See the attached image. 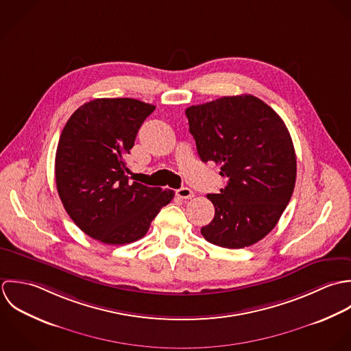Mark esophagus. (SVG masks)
Here are the masks:
<instances>
[{"label":"esophagus","mask_w":351,"mask_h":351,"mask_svg":"<svg viewBox=\"0 0 351 351\" xmlns=\"http://www.w3.org/2000/svg\"><path fill=\"white\" fill-rule=\"evenodd\" d=\"M176 195L179 197V198H182V199H191V198H194V191L193 190H190L189 187H182V189H179V190H176Z\"/></svg>","instance_id":"esophagus-1"}]
</instances>
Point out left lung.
<instances>
[{
	"label": "left lung",
	"mask_w": 351,
	"mask_h": 351,
	"mask_svg": "<svg viewBox=\"0 0 351 351\" xmlns=\"http://www.w3.org/2000/svg\"><path fill=\"white\" fill-rule=\"evenodd\" d=\"M198 156L221 165L228 184L208 194L214 218L202 236L237 250L269 234L286 209L295 184L293 141L280 115L252 95L223 96L186 110Z\"/></svg>",
	"instance_id": "8db88e82"
}]
</instances>
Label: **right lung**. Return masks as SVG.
<instances>
[{"label": "right lung", "mask_w": 351, "mask_h": 351, "mask_svg": "<svg viewBox=\"0 0 351 351\" xmlns=\"http://www.w3.org/2000/svg\"><path fill=\"white\" fill-rule=\"evenodd\" d=\"M154 106L130 97L95 99L66 122L56 153L60 198L74 223L111 245L142 239L175 193L129 182L125 156Z\"/></svg>", "instance_id": "add662e5"}]
</instances>
